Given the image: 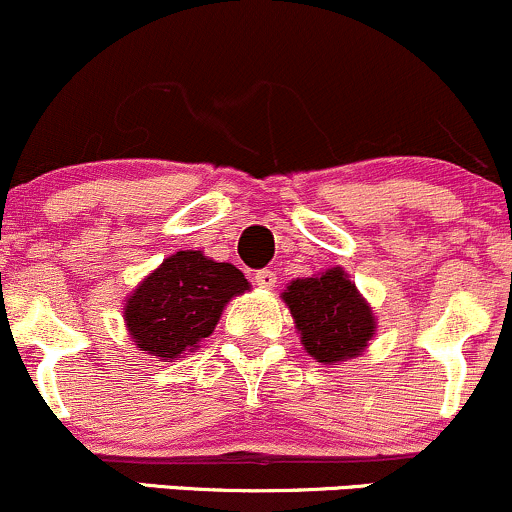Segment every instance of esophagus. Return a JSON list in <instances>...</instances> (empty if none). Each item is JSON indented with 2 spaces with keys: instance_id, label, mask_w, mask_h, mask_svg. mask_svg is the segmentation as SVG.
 Instances as JSON below:
<instances>
[{
  "instance_id": "obj_1",
  "label": "esophagus",
  "mask_w": 512,
  "mask_h": 512,
  "mask_svg": "<svg viewBox=\"0 0 512 512\" xmlns=\"http://www.w3.org/2000/svg\"><path fill=\"white\" fill-rule=\"evenodd\" d=\"M255 282L257 286H262V289H272V286L277 284V274H274L272 269H257Z\"/></svg>"
}]
</instances>
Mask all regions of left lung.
<instances>
[{"mask_svg":"<svg viewBox=\"0 0 512 512\" xmlns=\"http://www.w3.org/2000/svg\"><path fill=\"white\" fill-rule=\"evenodd\" d=\"M282 299L301 330L303 347L318 362H345L372 340V308L340 267L318 277L296 279L286 286Z\"/></svg>","mask_w":512,"mask_h":512,"instance_id":"left-lung-1","label":"left lung"}]
</instances>
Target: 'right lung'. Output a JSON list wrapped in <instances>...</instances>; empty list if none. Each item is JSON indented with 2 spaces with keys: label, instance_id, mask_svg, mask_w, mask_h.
Wrapping results in <instances>:
<instances>
[{
  "label": "right lung",
  "instance_id": "right-lung-1",
  "mask_svg": "<svg viewBox=\"0 0 512 512\" xmlns=\"http://www.w3.org/2000/svg\"><path fill=\"white\" fill-rule=\"evenodd\" d=\"M247 289L238 267L182 250L133 291L126 303L128 333L148 355L177 359L209 338L223 306Z\"/></svg>",
  "mask_w": 512,
  "mask_h": 512
}]
</instances>
